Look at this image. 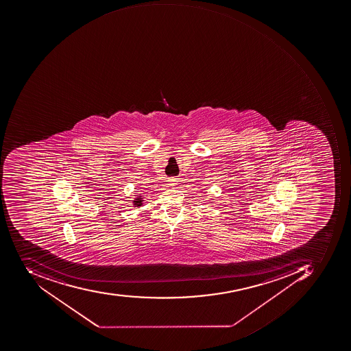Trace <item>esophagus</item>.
<instances>
[{"label":"esophagus","mask_w":351,"mask_h":351,"mask_svg":"<svg viewBox=\"0 0 351 351\" xmlns=\"http://www.w3.org/2000/svg\"><path fill=\"white\" fill-rule=\"evenodd\" d=\"M178 180L177 178H169L168 179V185H170V186H174V185H177L178 184Z\"/></svg>","instance_id":"34e87169"}]
</instances>
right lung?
Listing matches in <instances>:
<instances>
[{"instance_id": "1", "label": "right lung", "mask_w": 351, "mask_h": 351, "mask_svg": "<svg viewBox=\"0 0 351 351\" xmlns=\"http://www.w3.org/2000/svg\"><path fill=\"white\" fill-rule=\"evenodd\" d=\"M143 198H141V196L137 197V198L133 201V203L135 206H141V205H143Z\"/></svg>"}]
</instances>
